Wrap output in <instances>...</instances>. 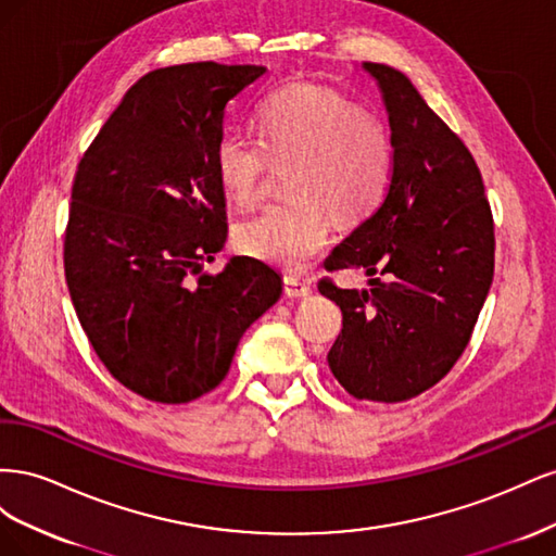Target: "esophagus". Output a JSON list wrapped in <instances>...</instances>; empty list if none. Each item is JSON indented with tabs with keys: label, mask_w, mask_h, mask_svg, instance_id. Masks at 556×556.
<instances>
[{
	"label": "esophagus",
	"mask_w": 556,
	"mask_h": 556,
	"mask_svg": "<svg viewBox=\"0 0 556 556\" xmlns=\"http://www.w3.org/2000/svg\"><path fill=\"white\" fill-rule=\"evenodd\" d=\"M282 288H285V294L292 296V299H301V296L311 294V285L304 282L301 278H296V276H285Z\"/></svg>",
	"instance_id": "esophagus-1"
}]
</instances>
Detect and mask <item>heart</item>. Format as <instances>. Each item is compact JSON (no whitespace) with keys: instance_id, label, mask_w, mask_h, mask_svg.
Segmentation results:
<instances>
[{"instance_id":"b5f03b06","label":"heart","mask_w":556,"mask_h":556,"mask_svg":"<svg viewBox=\"0 0 556 556\" xmlns=\"http://www.w3.org/2000/svg\"><path fill=\"white\" fill-rule=\"evenodd\" d=\"M260 139L225 134L215 146V174L239 206L257 204L274 164L288 166L292 199L266 206L237 227L248 257L304 271L331 241V217L352 225L371 215L390 190L394 146L378 115L315 83H292L268 94Z\"/></svg>"}]
</instances>
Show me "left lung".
I'll use <instances>...</instances> for the list:
<instances>
[{"mask_svg":"<svg viewBox=\"0 0 556 556\" xmlns=\"http://www.w3.org/2000/svg\"><path fill=\"white\" fill-rule=\"evenodd\" d=\"M390 115L394 174L380 206L325 262L366 268L368 290L331 278L343 329L331 374L355 399L408 401L450 374L466 350L494 278V217L466 143L387 64L364 62Z\"/></svg>","mask_w":556,"mask_h":556,"instance_id":"obj_1","label":"left lung"}]
</instances>
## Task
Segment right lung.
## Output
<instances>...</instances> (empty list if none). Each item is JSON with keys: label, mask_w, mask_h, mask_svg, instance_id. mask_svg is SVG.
<instances>
[{"label": "right lung", "mask_w": 556, "mask_h": 556, "mask_svg": "<svg viewBox=\"0 0 556 556\" xmlns=\"http://www.w3.org/2000/svg\"><path fill=\"white\" fill-rule=\"evenodd\" d=\"M266 70L190 62L131 86L78 162L64 278L97 357L157 403L213 392L280 276L252 257L201 274L227 241L215 174L225 109Z\"/></svg>", "instance_id": "add662e5"}]
</instances>
